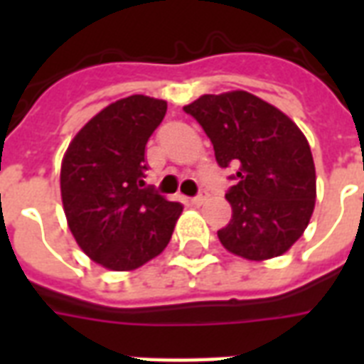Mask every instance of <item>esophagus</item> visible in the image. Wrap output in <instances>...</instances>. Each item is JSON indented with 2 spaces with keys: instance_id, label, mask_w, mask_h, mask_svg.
Returning <instances> with one entry per match:
<instances>
[{
  "instance_id": "1",
  "label": "esophagus",
  "mask_w": 364,
  "mask_h": 364,
  "mask_svg": "<svg viewBox=\"0 0 364 364\" xmlns=\"http://www.w3.org/2000/svg\"><path fill=\"white\" fill-rule=\"evenodd\" d=\"M208 198H210V194L205 193V191H200V194H196V196H194V198L191 200V202H193L194 205H202Z\"/></svg>"
}]
</instances>
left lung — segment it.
<instances>
[{
	"instance_id": "8db88e82",
	"label": "left lung",
	"mask_w": 364,
	"mask_h": 364,
	"mask_svg": "<svg viewBox=\"0 0 364 364\" xmlns=\"http://www.w3.org/2000/svg\"><path fill=\"white\" fill-rule=\"evenodd\" d=\"M183 111L204 128L217 164L238 168L227 193L232 219L217 232L225 249L247 260L289 251L316 205V166L299 126L245 90L204 94Z\"/></svg>"
}]
</instances>
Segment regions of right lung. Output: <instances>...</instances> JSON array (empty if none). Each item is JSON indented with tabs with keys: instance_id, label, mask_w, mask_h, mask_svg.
Returning <instances> with one entry per match:
<instances>
[{
	"instance_id": "add662e5",
	"label": "right lung",
	"mask_w": 364,
	"mask_h": 364,
	"mask_svg": "<svg viewBox=\"0 0 364 364\" xmlns=\"http://www.w3.org/2000/svg\"><path fill=\"white\" fill-rule=\"evenodd\" d=\"M168 109L141 94L92 117L73 137L60 171L68 227L79 247L104 268L136 270L170 243L183 211L143 188L145 145Z\"/></svg>"
}]
</instances>
